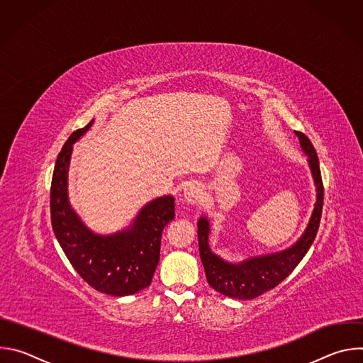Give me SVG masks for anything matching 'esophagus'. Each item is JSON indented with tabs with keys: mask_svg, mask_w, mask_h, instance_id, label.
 Returning a JSON list of instances; mask_svg holds the SVG:
<instances>
[{
	"mask_svg": "<svg viewBox=\"0 0 363 363\" xmlns=\"http://www.w3.org/2000/svg\"><path fill=\"white\" fill-rule=\"evenodd\" d=\"M203 195V188L199 182H189L185 185L182 196L188 203H198Z\"/></svg>",
	"mask_w": 363,
	"mask_h": 363,
	"instance_id": "obj_1",
	"label": "esophagus"
}]
</instances>
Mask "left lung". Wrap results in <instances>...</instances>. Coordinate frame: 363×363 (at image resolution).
Segmentation results:
<instances>
[{"label": "left lung", "instance_id": "obj_1", "mask_svg": "<svg viewBox=\"0 0 363 363\" xmlns=\"http://www.w3.org/2000/svg\"><path fill=\"white\" fill-rule=\"evenodd\" d=\"M298 138L301 152L307 157V165L312 174L316 202L306 230L298 240L290 247L260 255H251L241 262H228L224 257L213 251L210 245L211 221L208 216H201L198 221V247L201 262L203 264L206 281L218 293L238 298L251 300L267 290L274 289L281 283L303 260V257L313 244L319 230L322 205H323V184L318 153L306 135L294 132Z\"/></svg>", "mask_w": 363, "mask_h": 363}]
</instances>
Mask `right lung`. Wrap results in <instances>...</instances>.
Returning a JSON list of instances; mask_svg holds the SVG:
<instances>
[{
    "label": "right lung",
    "mask_w": 363,
    "mask_h": 363,
    "mask_svg": "<svg viewBox=\"0 0 363 363\" xmlns=\"http://www.w3.org/2000/svg\"><path fill=\"white\" fill-rule=\"evenodd\" d=\"M94 119L70 135L59 153L50 191L51 225L70 264L97 291L130 296L146 289L160 263L161 235L175 217V196L150 199L132 223L112 234L89 228L69 198V167L73 145L91 128Z\"/></svg>",
    "instance_id": "add662e5"
}]
</instances>
